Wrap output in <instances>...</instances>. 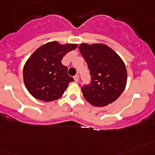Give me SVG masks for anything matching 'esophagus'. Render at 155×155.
<instances>
[{
	"label": "esophagus",
	"mask_w": 155,
	"mask_h": 155,
	"mask_svg": "<svg viewBox=\"0 0 155 155\" xmlns=\"http://www.w3.org/2000/svg\"><path fill=\"white\" fill-rule=\"evenodd\" d=\"M74 81H76V82H78L79 81V77L78 75H75L74 77Z\"/></svg>",
	"instance_id": "1"
}]
</instances>
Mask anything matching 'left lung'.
I'll use <instances>...</instances> for the list:
<instances>
[{
  "label": "left lung",
  "mask_w": 155,
  "mask_h": 155,
  "mask_svg": "<svg viewBox=\"0 0 155 155\" xmlns=\"http://www.w3.org/2000/svg\"><path fill=\"white\" fill-rule=\"evenodd\" d=\"M78 49L92 76L91 84L81 88L85 99L95 107L114 102L127 85V72L122 58L103 43H81Z\"/></svg>",
  "instance_id": "obj_1"
}]
</instances>
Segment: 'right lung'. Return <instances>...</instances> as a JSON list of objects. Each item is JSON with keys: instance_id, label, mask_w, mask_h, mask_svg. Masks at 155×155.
<instances>
[{"instance_id": "add662e5", "label": "right lung", "mask_w": 155, "mask_h": 155, "mask_svg": "<svg viewBox=\"0 0 155 155\" xmlns=\"http://www.w3.org/2000/svg\"><path fill=\"white\" fill-rule=\"evenodd\" d=\"M78 44L49 42L37 48L27 60L23 69L24 85L31 95L45 102L63 95L74 79L62 64L64 55L75 50Z\"/></svg>"}]
</instances>
